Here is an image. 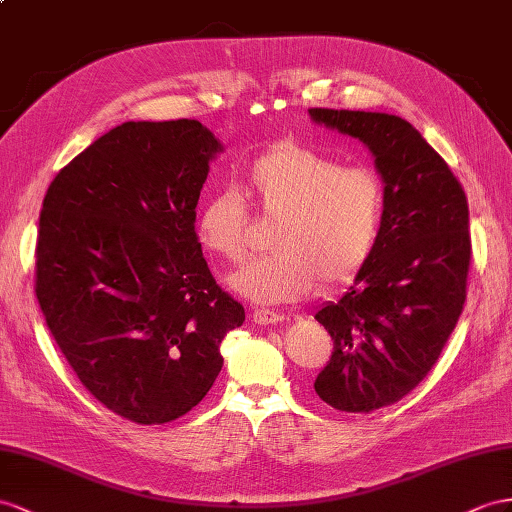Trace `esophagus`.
Returning a JSON list of instances; mask_svg holds the SVG:
<instances>
[{"label": "esophagus", "instance_id": "esophagus-1", "mask_svg": "<svg viewBox=\"0 0 512 512\" xmlns=\"http://www.w3.org/2000/svg\"><path fill=\"white\" fill-rule=\"evenodd\" d=\"M251 320L255 324H259V326H270V324L281 322L283 316H281V313H277V311H270V309H255L251 313Z\"/></svg>", "mask_w": 512, "mask_h": 512}]
</instances>
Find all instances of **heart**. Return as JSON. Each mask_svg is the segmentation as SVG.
<instances>
[{"label":"heart","instance_id":"obj_1","mask_svg":"<svg viewBox=\"0 0 512 512\" xmlns=\"http://www.w3.org/2000/svg\"><path fill=\"white\" fill-rule=\"evenodd\" d=\"M242 192L266 216L274 253L229 274V287L257 305L294 303L320 279H355L381 238L385 194L370 168H344L333 157L296 144L272 149L246 168ZM248 212L240 192L214 190L196 216V233L209 253L240 261L246 253Z\"/></svg>","mask_w":512,"mask_h":512}]
</instances>
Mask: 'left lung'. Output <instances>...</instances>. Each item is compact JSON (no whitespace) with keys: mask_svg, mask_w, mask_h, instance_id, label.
Here are the masks:
<instances>
[{"mask_svg":"<svg viewBox=\"0 0 512 512\" xmlns=\"http://www.w3.org/2000/svg\"><path fill=\"white\" fill-rule=\"evenodd\" d=\"M309 116L363 142L383 179L374 253L346 294L316 313L333 337L316 393L337 411L370 413L424 381L463 313L467 196L443 157L400 116L324 108Z\"/></svg>","mask_w":512,"mask_h":512,"instance_id":"8db88e82","label":"left lung"}]
</instances>
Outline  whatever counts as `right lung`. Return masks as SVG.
<instances>
[{"label":"right lung","instance_id":"1","mask_svg":"<svg viewBox=\"0 0 512 512\" xmlns=\"http://www.w3.org/2000/svg\"><path fill=\"white\" fill-rule=\"evenodd\" d=\"M220 140L199 121H129L45 194L36 298L73 372L116 415L166 424L222 370L244 307L216 285L194 231Z\"/></svg>","mask_w":512,"mask_h":512}]
</instances>
